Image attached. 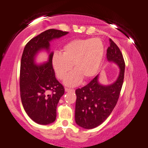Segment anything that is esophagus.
Returning <instances> with one entry per match:
<instances>
[{
  "label": "esophagus",
  "mask_w": 148,
  "mask_h": 148,
  "mask_svg": "<svg viewBox=\"0 0 148 148\" xmlns=\"http://www.w3.org/2000/svg\"><path fill=\"white\" fill-rule=\"evenodd\" d=\"M74 90H73V89H70V88H65V92H74Z\"/></svg>",
  "instance_id": "1"
}]
</instances>
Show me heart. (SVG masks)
I'll return each mask as SVG.
<instances>
[{"instance_id":"b5f03b06","label":"heart","mask_w":148,"mask_h":148,"mask_svg":"<svg viewBox=\"0 0 148 148\" xmlns=\"http://www.w3.org/2000/svg\"><path fill=\"white\" fill-rule=\"evenodd\" d=\"M104 53V46L98 38L77 39L64 46L62 54L55 52L52 56V64L60 80H64L72 70L75 71L66 79L68 86H74L82 78L88 80L95 76L100 70Z\"/></svg>"}]
</instances>
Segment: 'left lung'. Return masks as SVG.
<instances>
[{
    "instance_id": "8db88e82",
    "label": "left lung",
    "mask_w": 148,
    "mask_h": 148,
    "mask_svg": "<svg viewBox=\"0 0 148 148\" xmlns=\"http://www.w3.org/2000/svg\"><path fill=\"white\" fill-rule=\"evenodd\" d=\"M107 49V59L120 68L117 80L110 85L98 82V75L85 86L76 90L75 121L85 129L94 128L108 118L118 102L124 78L125 62L120 48L112 39Z\"/></svg>"
}]
</instances>
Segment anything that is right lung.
Masks as SVG:
<instances>
[{
    "mask_svg": "<svg viewBox=\"0 0 148 148\" xmlns=\"http://www.w3.org/2000/svg\"><path fill=\"white\" fill-rule=\"evenodd\" d=\"M68 33L56 29L46 30L26 44L22 55L20 71L22 103L28 116L38 124L47 125L54 122L57 105L64 94L63 86L55 77L52 64L54 53L50 52V42ZM42 49L49 54V60L38 65L35 57Z\"/></svg>",
    "mask_w": 148,
    "mask_h": 148,
    "instance_id": "obj_1",
    "label": "right lung"
}]
</instances>
